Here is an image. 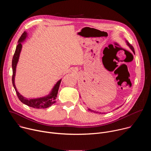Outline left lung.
I'll return each mask as SVG.
<instances>
[{
	"label": "left lung",
	"mask_w": 151,
	"mask_h": 151,
	"mask_svg": "<svg viewBox=\"0 0 151 151\" xmlns=\"http://www.w3.org/2000/svg\"><path fill=\"white\" fill-rule=\"evenodd\" d=\"M126 43H127V45L129 47V48H130V49L132 50V51H133V53L134 54L135 52H134V48H133V47H132V45H131L130 44H129V43H128L127 41H126ZM80 97H81V96H80ZM118 108H119V107H118L117 108H116V109H118ZM88 111H91V112H93L96 113V114H97V113H98V114H105L104 112H97V111H93V110H91V109H89V108L88 109Z\"/></svg>",
	"instance_id": "left-lung-1"
}]
</instances>
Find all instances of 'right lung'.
<instances>
[{"label":"right lung","instance_id":"right-lung-1","mask_svg":"<svg viewBox=\"0 0 151 151\" xmlns=\"http://www.w3.org/2000/svg\"><path fill=\"white\" fill-rule=\"evenodd\" d=\"M27 37V33L26 32H24L18 40V44L16 47V50L12 58V84L19 100L23 103L25 104L26 105H27L28 106L33 107V108H36V109H45V108H47V107H50L56 102L55 99L57 97L58 91L60 87L61 79H60L58 81H57V83L54 85L51 91L50 92L49 94L44 97H41L36 98V99H27L26 97H24L22 95H21L19 93V92L17 91V89L16 88V86L15 84L16 68H17V63L18 62L21 49H22V44H21V43H23L26 40Z\"/></svg>","mask_w":151,"mask_h":151}]
</instances>
